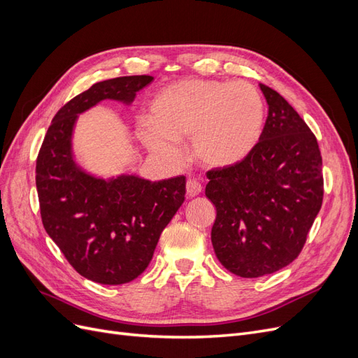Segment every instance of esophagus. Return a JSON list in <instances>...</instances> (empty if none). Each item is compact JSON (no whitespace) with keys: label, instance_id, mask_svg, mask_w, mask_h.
<instances>
[{"label":"esophagus","instance_id":"34e87169","mask_svg":"<svg viewBox=\"0 0 358 358\" xmlns=\"http://www.w3.org/2000/svg\"><path fill=\"white\" fill-rule=\"evenodd\" d=\"M201 192V183L196 179H188L187 180V194L189 197H196Z\"/></svg>","mask_w":358,"mask_h":358}]
</instances>
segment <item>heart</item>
I'll return each instance as SVG.
<instances>
[{"label":"heart","instance_id":"heart-1","mask_svg":"<svg viewBox=\"0 0 358 358\" xmlns=\"http://www.w3.org/2000/svg\"><path fill=\"white\" fill-rule=\"evenodd\" d=\"M264 103L246 80L187 79L159 90L148 107V121L136 134L149 152L176 164L178 142L189 138L191 155L200 164L221 169L245 159L258 143Z\"/></svg>","mask_w":358,"mask_h":358}]
</instances>
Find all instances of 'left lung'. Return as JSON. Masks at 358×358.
Returning <instances> with one entry per match:
<instances>
[{"instance_id":"left-lung-1","label":"left lung","mask_w":358,"mask_h":358,"mask_svg":"<svg viewBox=\"0 0 358 358\" xmlns=\"http://www.w3.org/2000/svg\"><path fill=\"white\" fill-rule=\"evenodd\" d=\"M259 88L268 115L252 152L206 173V197L216 208L215 254L241 278L270 275L294 262L324 196L317 137L282 95L263 83Z\"/></svg>"}]
</instances>
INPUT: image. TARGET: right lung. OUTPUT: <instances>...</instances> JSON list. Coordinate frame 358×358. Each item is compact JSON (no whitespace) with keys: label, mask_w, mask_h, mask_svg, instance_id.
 I'll use <instances>...</instances> for the list:
<instances>
[{"label":"right lung","mask_w":358,"mask_h":358,"mask_svg":"<svg viewBox=\"0 0 358 358\" xmlns=\"http://www.w3.org/2000/svg\"><path fill=\"white\" fill-rule=\"evenodd\" d=\"M152 80V76H124L76 95L52 119L37 157L45 230L76 272L99 284H127L145 272L162 230L185 200L187 180L95 178L76 164L73 128L78 115L103 100L131 104Z\"/></svg>","instance_id":"right-lung-1"}]
</instances>
